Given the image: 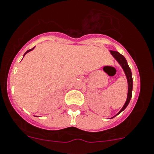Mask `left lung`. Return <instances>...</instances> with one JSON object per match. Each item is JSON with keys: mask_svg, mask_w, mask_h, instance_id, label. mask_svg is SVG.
Instances as JSON below:
<instances>
[{"mask_svg": "<svg viewBox=\"0 0 154 154\" xmlns=\"http://www.w3.org/2000/svg\"><path fill=\"white\" fill-rule=\"evenodd\" d=\"M110 53L112 54V56L117 59V62L120 63V65H121V67L123 68V71H124L125 74H126V77H127L128 80V95H127V99H126V103H125L124 106L123 107V108L120 110V111L117 113V115H118L119 113H121L123 110H124L126 109V107H127L128 104H129V101H130L131 98H132V85H133V83H132V72H131L130 68L128 65L127 62H126V59H125L124 56L123 55L120 54V53L117 51H113V50H110Z\"/></svg>", "mask_w": 154, "mask_h": 154, "instance_id": "left-lung-1", "label": "left lung"}]
</instances>
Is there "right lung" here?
I'll list each match as a JSON object with an SVG mask.
<instances>
[{
  "instance_id": "add662e5",
  "label": "right lung",
  "mask_w": 154,
  "mask_h": 154,
  "mask_svg": "<svg viewBox=\"0 0 154 154\" xmlns=\"http://www.w3.org/2000/svg\"><path fill=\"white\" fill-rule=\"evenodd\" d=\"M34 48H32V49H31V50H28V51H27V52H26V53H25V54H26V53H28V52H30V51H31V50H33V49H34ZM25 55H24V56H25Z\"/></svg>"
}]
</instances>
